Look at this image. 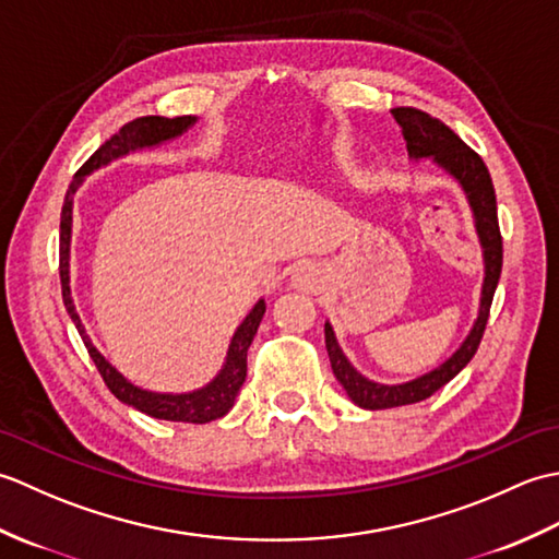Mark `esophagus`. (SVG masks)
I'll return each mask as SVG.
<instances>
[{
    "instance_id": "1",
    "label": "esophagus",
    "mask_w": 559,
    "mask_h": 559,
    "mask_svg": "<svg viewBox=\"0 0 559 559\" xmlns=\"http://www.w3.org/2000/svg\"><path fill=\"white\" fill-rule=\"evenodd\" d=\"M293 286L300 288L305 293H314L322 286V278H319V273L310 266H302L293 273Z\"/></svg>"
}]
</instances>
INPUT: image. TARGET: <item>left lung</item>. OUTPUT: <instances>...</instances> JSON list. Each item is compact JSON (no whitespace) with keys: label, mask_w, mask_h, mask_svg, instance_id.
Returning <instances> with one entry per match:
<instances>
[{"label":"left lung","mask_w":559,"mask_h":559,"mask_svg":"<svg viewBox=\"0 0 559 559\" xmlns=\"http://www.w3.org/2000/svg\"><path fill=\"white\" fill-rule=\"evenodd\" d=\"M391 115H394V120L399 122L403 132V139H406L411 160L432 158L437 168H442L451 180H456L459 187L463 189V194H466L468 206L473 211V221H476L478 240L483 247L485 276H483L478 317L476 322H473L468 336L463 338L461 346L451 353L442 365L435 367L430 372L411 379V382L382 384L360 374L346 358V353L341 350L334 329H331L329 322L324 324L331 370H334L338 384L346 389V394L355 406L367 408V411L408 406V403L430 399L435 391L449 384L451 379H454L463 367L471 362V358L476 355L480 346L483 331L490 317L492 295L502 273V235H500V223H497V199H495L490 173L485 168L483 158L476 151H471L466 144H463V141L451 132L444 122L435 120V117H430L427 112H420L415 108H394Z\"/></svg>","instance_id":"8db88e82"}]
</instances>
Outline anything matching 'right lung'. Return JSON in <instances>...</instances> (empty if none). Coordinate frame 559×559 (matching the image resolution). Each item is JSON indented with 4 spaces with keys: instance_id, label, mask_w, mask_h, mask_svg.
Segmentation results:
<instances>
[{
    "instance_id": "obj_1",
    "label": "right lung",
    "mask_w": 559,
    "mask_h": 559,
    "mask_svg": "<svg viewBox=\"0 0 559 559\" xmlns=\"http://www.w3.org/2000/svg\"><path fill=\"white\" fill-rule=\"evenodd\" d=\"M194 124H197V117L192 115L173 117V120L170 117H158V115L139 117V120L127 122L120 132L112 134L86 163L81 165V170L74 175V180H71L67 189L62 218H59V278H62V298H64V307L71 317V322H74V326L79 329V334L88 348L91 360L96 362L100 377L105 379V384H108L112 394L122 403H127V406L151 415V418L204 425V423L223 418V415L233 408L237 394H240V386L245 384V377H247V350L252 346L261 317L266 312V302L259 300L242 319V324L235 329L221 372L213 377L209 384L194 391H185V394H160V391H148L132 384L120 370H117V367H112L108 360H105V355L93 346L91 336L86 334V329H83V322L76 312V305H74V298H71V286H69L74 194L83 185V180H86V175L96 173L98 168H105V165H110L117 158H124L134 151L156 148L165 144V141L182 136L187 129H192Z\"/></svg>"
}]
</instances>
